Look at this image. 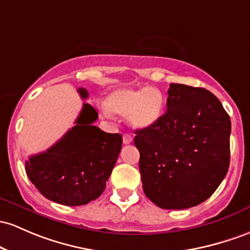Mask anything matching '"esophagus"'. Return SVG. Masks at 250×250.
Listing matches in <instances>:
<instances>
[{"label": "esophagus", "instance_id": "obj_1", "mask_svg": "<svg viewBox=\"0 0 250 250\" xmlns=\"http://www.w3.org/2000/svg\"><path fill=\"white\" fill-rule=\"evenodd\" d=\"M131 141H133V139H131V136L129 135V134H125V135H123V144L129 145Z\"/></svg>", "mask_w": 250, "mask_h": 250}]
</instances>
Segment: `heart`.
<instances>
[{
    "label": "heart",
    "instance_id": "b5f03b06",
    "mask_svg": "<svg viewBox=\"0 0 250 250\" xmlns=\"http://www.w3.org/2000/svg\"><path fill=\"white\" fill-rule=\"evenodd\" d=\"M103 114L127 117L133 129L144 130L153 127L165 114V96L155 87L119 89L106 97Z\"/></svg>",
    "mask_w": 250,
    "mask_h": 250
}]
</instances>
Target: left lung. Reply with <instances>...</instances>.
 Returning a JSON list of instances; mask_svg holds the SVG:
<instances>
[{"label": "left lung", "mask_w": 250, "mask_h": 250, "mask_svg": "<svg viewBox=\"0 0 250 250\" xmlns=\"http://www.w3.org/2000/svg\"><path fill=\"white\" fill-rule=\"evenodd\" d=\"M230 131L229 115L215 95L172 83L163 119L135 131L145 194L171 210L207 201L229 168Z\"/></svg>", "instance_id": "obj_1"}]
</instances>
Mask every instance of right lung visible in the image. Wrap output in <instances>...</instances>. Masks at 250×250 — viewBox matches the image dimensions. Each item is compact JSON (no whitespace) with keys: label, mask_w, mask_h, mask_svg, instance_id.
Returning a JSON list of instances; mask_svg holds the SVG:
<instances>
[{"label":"right lung","mask_w":250,"mask_h":250,"mask_svg":"<svg viewBox=\"0 0 250 250\" xmlns=\"http://www.w3.org/2000/svg\"><path fill=\"white\" fill-rule=\"evenodd\" d=\"M78 94L86 100L87 91ZM97 111L84 103L76 125L46 152L29 156L26 173L43 197L67 207H78L97 199L122 147V135L94 125Z\"/></svg>","instance_id":"add662e5"}]
</instances>
